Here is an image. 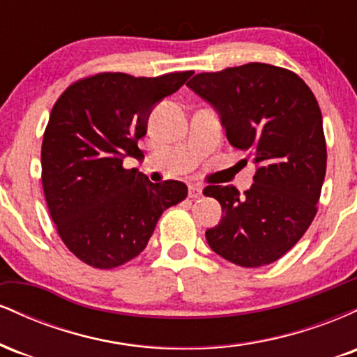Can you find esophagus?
<instances>
[{"label":"esophagus","mask_w":357,"mask_h":357,"mask_svg":"<svg viewBox=\"0 0 357 357\" xmlns=\"http://www.w3.org/2000/svg\"><path fill=\"white\" fill-rule=\"evenodd\" d=\"M202 196H203V188L199 186V184H191V186H190V198L198 199V198H202Z\"/></svg>","instance_id":"34e87169"}]
</instances>
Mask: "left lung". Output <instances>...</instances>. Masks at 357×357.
Here are the masks:
<instances>
[{"instance_id":"1","label":"left lung","mask_w":357,"mask_h":357,"mask_svg":"<svg viewBox=\"0 0 357 357\" xmlns=\"http://www.w3.org/2000/svg\"><path fill=\"white\" fill-rule=\"evenodd\" d=\"M186 85L218 110L230 144L257 165L243 196L233 186L204 188L223 210L208 245L240 267L272 264L317 213L327 165L317 99L297 73L258 61L198 73Z\"/></svg>"}]
</instances>
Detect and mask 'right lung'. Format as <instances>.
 Instances as JSON below:
<instances>
[{
  "instance_id": "add662e5",
  "label": "right lung",
  "mask_w": 357,
  "mask_h": 357,
  "mask_svg": "<svg viewBox=\"0 0 357 357\" xmlns=\"http://www.w3.org/2000/svg\"><path fill=\"white\" fill-rule=\"evenodd\" d=\"M191 75L102 72L73 82L53 105L42 144L45 199L65 247L90 267L136 258L162 211L188 196L184 183H151L126 169L124 158H141L151 110Z\"/></svg>"
}]
</instances>
